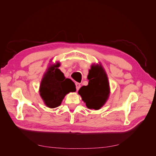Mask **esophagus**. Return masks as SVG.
Listing matches in <instances>:
<instances>
[{
    "mask_svg": "<svg viewBox=\"0 0 156 156\" xmlns=\"http://www.w3.org/2000/svg\"><path fill=\"white\" fill-rule=\"evenodd\" d=\"M75 85H76V90H79V89H80V87H81L80 84L79 83H75Z\"/></svg>",
    "mask_w": 156,
    "mask_h": 156,
    "instance_id": "34e87169",
    "label": "esophagus"
}]
</instances>
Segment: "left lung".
<instances>
[{
  "label": "left lung",
  "instance_id": "obj_1",
  "mask_svg": "<svg viewBox=\"0 0 156 156\" xmlns=\"http://www.w3.org/2000/svg\"><path fill=\"white\" fill-rule=\"evenodd\" d=\"M88 84L81 87L78 94L90 109H100L107 102L110 94L108 77L102 64H93L87 76Z\"/></svg>",
  "mask_w": 156,
  "mask_h": 156
}]
</instances>
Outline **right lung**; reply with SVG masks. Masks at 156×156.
<instances>
[{
  "label": "right lung",
  "instance_id": "add662e5",
  "mask_svg": "<svg viewBox=\"0 0 156 156\" xmlns=\"http://www.w3.org/2000/svg\"><path fill=\"white\" fill-rule=\"evenodd\" d=\"M60 66L59 62L49 64L40 85V95L49 108L58 107L66 94L76 91L75 83L71 79L65 78L59 69Z\"/></svg>",
  "mask_w": 156,
  "mask_h": 156
}]
</instances>
